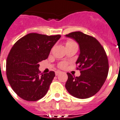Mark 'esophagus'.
Listing matches in <instances>:
<instances>
[{
	"label": "esophagus",
	"mask_w": 120,
	"mask_h": 120,
	"mask_svg": "<svg viewBox=\"0 0 120 120\" xmlns=\"http://www.w3.org/2000/svg\"><path fill=\"white\" fill-rule=\"evenodd\" d=\"M60 73H61V71H55V75L56 76H58Z\"/></svg>",
	"instance_id": "34e87169"
}]
</instances>
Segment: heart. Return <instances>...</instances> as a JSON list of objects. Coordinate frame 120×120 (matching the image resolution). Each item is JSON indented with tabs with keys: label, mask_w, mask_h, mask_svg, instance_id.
I'll use <instances>...</instances> for the list:
<instances>
[{
	"label": "heart",
	"mask_w": 120,
	"mask_h": 120,
	"mask_svg": "<svg viewBox=\"0 0 120 120\" xmlns=\"http://www.w3.org/2000/svg\"><path fill=\"white\" fill-rule=\"evenodd\" d=\"M75 43L73 41H67V44H66V45H68V44H73ZM66 63H65V62H62V63H61L60 64V68H64V67H66Z\"/></svg>",
	"instance_id": "obj_1"
}]
</instances>
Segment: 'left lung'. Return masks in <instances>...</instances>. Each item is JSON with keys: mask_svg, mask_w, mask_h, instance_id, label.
I'll return each mask as SVG.
<instances>
[{"mask_svg": "<svg viewBox=\"0 0 120 120\" xmlns=\"http://www.w3.org/2000/svg\"><path fill=\"white\" fill-rule=\"evenodd\" d=\"M79 44V55L76 60L81 75L74 77L67 73V91L78 99H87L99 91L107 78L109 62L105 51L95 38L80 31L65 35Z\"/></svg>", "mask_w": 120, "mask_h": 120, "instance_id": "1", "label": "left lung"}]
</instances>
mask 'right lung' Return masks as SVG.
<instances>
[{
  "label": "right lung",
  "mask_w": 120,
  "mask_h": 120,
  "mask_svg": "<svg viewBox=\"0 0 120 120\" xmlns=\"http://www.w3.org/2000/svg\"><path fill=\"white\" fill-rule=\"evenodd\" d=\"M60 37L30 33L13 45L7 59L6 74L12 89L21 99L36 101L47 94L55 72L40 75L39 63L48 58Z\"/></svg>",
  "instance_id": "1"
}]
</instances>
